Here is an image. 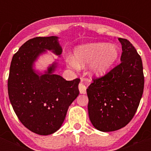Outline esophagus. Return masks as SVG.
I'll return each mask as SVG.
<instances>
[{"mask_svg":"<svg viewBox=\"0 0 151 151\" xmlns=\"http://www.w3.org/2000/svg\"><path fill=\"white\" fill-rule=\"evenodd\" d=\"M86 86L83 82V80L81 81L80 84H79V91H80L81 94H85L86 93Z\"/></svg>","mask_w":151,"mask_h":151,"instance_id":"obj_1","label":"esophagus"}]
</instances>
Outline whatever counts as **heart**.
Listing matches in <instances>:
<instances>
[{
  "mask_svg": "<svg viewBox=\"0 0 151 151\" xmlns=\"http://www.w3.org/2000/svg\"><path fill=\"white\" fill-rule=\"evenodd\" d=\"M120 50L116 45L97 42L81 45L74 48L69 64L73 68H85L89 65V74L94 78L106 75L117 63Z\"/></svg>",
  "mask_w": 151,
  "mask_h": 151,
  "instance_id": "1",
  "label": "heart"
}]
</instances>
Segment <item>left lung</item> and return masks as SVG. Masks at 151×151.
Returning <instances> with one entry per match:
<instances>
[{
  "label": "left lung",
  "mask_w": 151,
  "mask_h": 151,
  "mask_svg": "<svg viewBox=\"0 0 151 151\" xmlns=\"http://www.w3.org/2000/svg\"><path fill=\"white\" fill-rule=\"evenodd\" d=\"M118 41L122 48L121 63L104 77L93 80L86 90L90 122L104 132L129 124L137 110L144 87L141 57L128 40Z\"/></svg>",
  "instance_id": "obj_1"
}]
</instances>
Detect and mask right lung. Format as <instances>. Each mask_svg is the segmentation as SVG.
I'll use <instances>...</instances> for the list:
<instances>
[{
    "label": "right lung",
    "instance_id": "add662e5",
    "mask_svg": "<svg viewBox=\"0 0 151 151\" xmlns=\"http://www.w3.org/2000/svg\"><path fill=\"white\" fill-rule=\"evenodd\" d=\"M59 38L39 37L27 41L13 55L10 66L8 92L13 110L26 128L41 136L60 129L69 106L79 95L78 78L66 81L55 73L57 59L43 71L35 67L48 51L61 56Z\"/></svg>",
    "mask_w": 151,
    "mask_h": 151
}]
</instances>
